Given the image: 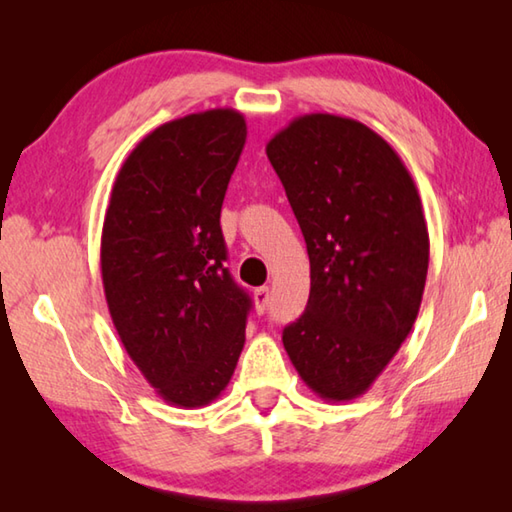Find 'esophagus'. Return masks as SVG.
Returning a JSON list of instances; mask_svg holds the SVG:
<instances>
[{
	"label": "esophagus",
	"mask_w": 512,
	"mask_h": 512,
	"mask_svg": "<svg viewBox=\"0 0 512 512\" xmlns=\"http://www.w3.org/2000/svg\"><path fill=\"white\" fill-rule=\"evenodd\" d=\"M255 307H257V314H264V311L268 309V300H271V289L268 287H259L255 289Z\"/></svg>",
	"instance_id": "34e87169"
}]
</instances>
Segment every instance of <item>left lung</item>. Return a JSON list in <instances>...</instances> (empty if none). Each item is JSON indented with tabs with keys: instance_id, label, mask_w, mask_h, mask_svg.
<instances>
[{
	"instance_id": "1",
	"label": "left lung",
	"mask_w": 512,
	"mask_h": 512,
	"mask_svg": "<svg viewBox=\"0 0 512 512\" xmlns=\"http://www.w3.org/2000/svg\"><path fill=\"white\" fill-rule=\"evenodd\" d=\"M309 253V300L282 343L327 402L368 391L418 318L429 232L409 169L361 121L314 112L266 144Z\"/></svg>"
}]
</instances>
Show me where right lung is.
I'll list each match as a JSON object with an SVG mask.
<instances>
[{
  "mask_svg": "<svg viewBox=\"0 0 512 512\" xmlns=\"http://www.w3.org/2000/svg\"><path fill=\"white\" fill-rule=\"evenodd\" d=\"M246 119L214 108L162 124L117 173L101 277L128 357L164 402L210 404L228 386L253 307L228 268L221 205Z\"/></svg>",
  "mask_w": 512,
  "mask_h": 512,
  "instance_id": "1",
  "label": "right lung"
}]
</instances>
